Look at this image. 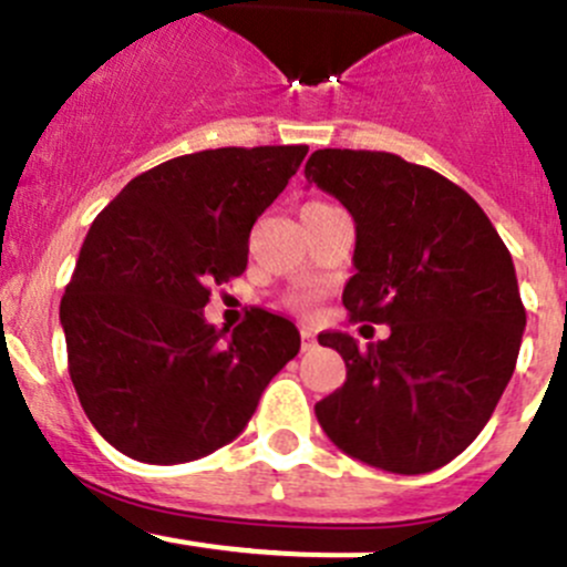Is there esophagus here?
Returning <instances> with one entry per match:
<instances>
[{
  "label": "esophagus",
  "instance_id": "esophagus-1",
  "mask_svg": "<svg viewBox=\"0 0 567 567\" xmlns=\"http://www.w3.org/2000/svg\"><path fill=\"white\" fill-rule=\"evenodd\" d=\"M300 338H302V349H311V347H313V332H311V327L302 324Z\"/></svg>",
  "mask_w": 567,
  "mask_h": 567
}]
</instances>
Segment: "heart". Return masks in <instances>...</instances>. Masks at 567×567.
I'll return each instance as SVG.
<instances>
[{"label": "heart", "mask_w": 567, "mask_h": 567, "mask_svg": "<svg viewBox=\"0 0 567 567\" xmlns=\"http://www.w3.org/2000/svg\"><path fill=\"white\" fill-rule=\"evenodd\" d=\"M317 300V291H302V295H295L291 297V306L295 308H306V306H311V302Z\"/></svg>", "instance_id": "1"}]
</instances>
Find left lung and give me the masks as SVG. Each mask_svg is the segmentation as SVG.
Returning a JSON list of instances; mask_svg holds the SVG:
<instances>
[{
    "label": "left lung",
    "instance_id": "obj_1",
    "mask_svg": "<svg viewBox=\"0 0 567 567\" xmlns=\"http://www.w3.org/2000/svg\"><path fill=\"white\" fill-rule=\"evenodd\" d=\"M308 185L354 218L343 306L390 338L360 349L322 332L347 382L319 401V425L347 456L423 475L458 456L492 417L516 369L527 311L511 250L456 183L393 153L317 150Z\"/></svg>",
    "mask_w": 567,
    "mask_h": 567
}]
</instances>
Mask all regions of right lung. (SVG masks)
<instances>
[{
    "label": "right lung",
    "mask_w": 567,
    "mask_h": 567,
    "mask_svg": "<svg viewBox=\"0 0 567 567\" xmlns=\"http://www.w3.org/2000/svg\"><path fill=\"white\" fill-rule=\"evenodd\" d=\"M220 147L138 174L95 218L60 306L68 369L97 434L144 464H183L243 434L270 379L300 352L289 319L250 308L204 322L209 286L248 265L256 218L306 157Z\"/></svg>",
    "instance_id": "right-lung-1"
}]
</instances>
